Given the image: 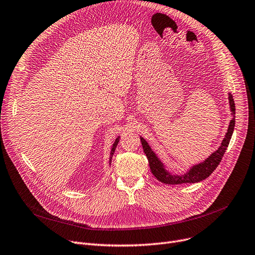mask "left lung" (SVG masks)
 I'll return each instance as SVG.
<instances>
[{
  "instance_id": "left-lung-1",
  "label": "left lung",
  "mask_w": 255,
  "mask_h": 255,
  "mask_svg": "<svg viewBox=\"0 0 255 255\" xmlns=\"http://www.w3.org/2000/svg\"><path fill=\"white\" fill-rule=\"evenodd\" d=\"M228 101H229V107H230V111H232L233 118L230 119L227 132L225 134L224 139L222 140L221 145L218 147L216 151H214L203 162L191 166L184 174H175L168 171L165 165L162 163V161L156 156V154L150 148L147 141L140 136L144 153L146 154L147 160L149 162L150 170L157 180H160L161 183L166 185H180V184H188V183L194 184V183H199V181L209 177L214 172L215 169L218 167V165L220 164L222 160L225 150L229 144V141L232 139L234 128H235L236 106H235L232 93H228Z\"/></svg>"
}]
</instances>
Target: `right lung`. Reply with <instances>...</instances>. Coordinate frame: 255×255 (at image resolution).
Here are the masks:
<instances>
[{
	"label": "right lung",
	"mask_w": 255,
	"mask_h": 255,
	"mask_svg": "<svg viewBox=\"0 0 255 255\" xmlns=\"http://www.w3.org/2000/svg\"><path fill=\"white\" fill-rule=\"evenodd\" d=\"M119 136L116 138V140H115V142H114V144H113V146H112V148H111V152H110V157H109V164H111V162H112V156H113V154H114V151H115V149H116V147H117V144H118V142H119Z\"/></svg>",
	"instance_id": "right-lung-1"
}]
</instances>
